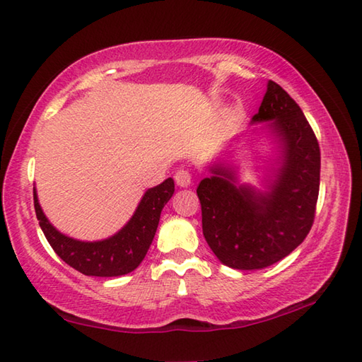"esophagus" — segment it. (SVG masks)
<instances>
[{"instance_id": "obj_1", "label": "esophagus", "mask_w": 362, "mask_h": 362, "mask_svg": "<svg viewBox=\"0 0 362 362\" xmlns=\"http://www.w3.org/2000/svg\"><path fill=\"white\" fill-rule=\"evenodd\" d=\"M174 179H175L177 185L185 188V187H188L189 183H191V173L188 171V169L180 168V169H177V171H175Z\"/></svg>"}]
</instances>
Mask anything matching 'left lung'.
Here are the masks:
<instances>
[{
  "instance_id": "8db88e82",
  "label": "left lung",
  "mask_w": 362,
  "mask_h": 362,
  "mask_svg": "<svg viewBox=\"0 0 362 362\" xmlns=\"http://www.w3.org/2000/svg\"><path fill=\"white\" fill-rule=\"evenodd\" d=\"M252 121H271L281 143V166L269 191L236 187L233 173L221 165L197 187L205 241L222 264L240 271L271 266L303 243L316 216L320 185L317 138L279 83L269 81Z\"/></svg>"
}]
</instances>
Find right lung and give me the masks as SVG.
I'll use <instances>...</instances> for the list:
<instances>
[{
	"label": "right lung",
	"mask_w": 362,
	"mask_h": 362,
	"mask_svg": "<svg viewBox=\"0 0 362 362\" xmlns=\"http://www.w3.org/2000/svg\"><path fill=\"white\" fill-rule=\"evenodd\" d=\"M173 194V179L148 189L127 224L109 240L95 243L73 240L54 228L40 209L35 189L34 209L46 240L68 266L83 275L119 276L132 272L146 257L157 232L160 213Z\"/></svg>",
	"instance_id": "right-lung-1"
}]
</instances>
